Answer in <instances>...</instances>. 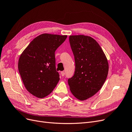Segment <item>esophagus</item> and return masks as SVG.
<instances>
[{"mask_svg":"<svg viewBox=\"0 0 132 132\" xmlns=\"http://www.w3.org/2000/svg\"><path fill=\"white\" fill-rule=\"evenodd\" d=\"M61 76H65V72H64V71H62V72H61Z\"/></svg>","mask_w":132,"mask_h":132,"instance_id":"34e87169","label":"esophagus"}]
</instances>
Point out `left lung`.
I'll use <instances>...</instances> for the list:
<instances>
[{
	"label": "left lung",
	"mask_w": 132,
	"mask_h": 132,
	"mask_svg": "<svg viewBox=\"0 0 132 132\" xmlns=\"http://www.w3.org/2000/svg\"><path fill=\"white\" fill-rule=\"evenodd\" d=\"M69 40L76 69L68 83L73 95L83 101L101 88L108 75V63L104 51L93 38L84 35L70 36Z\"/></svg>",
	"instance_id": "left-lung-1"
}]
</instances>
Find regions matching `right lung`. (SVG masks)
I'll list each match as a JSON object with an SVG mask.
<instances>
[{"label": "right lung", "instance_id": "1", "mask_svg": "<svg viewBox=\"0 0 132 132\" xmlns=\"http://www.w3.org/2000/svg\"><path fill=\"white\" fill-rule=\"evenodd\" d=\"M67 36L44 33L34 38L21 54L18 70L25 88L39 98L49 95L59 81L55 51Z\"/></svg>", "mask_w": 132, "mask_h": 132}]
</instances>
